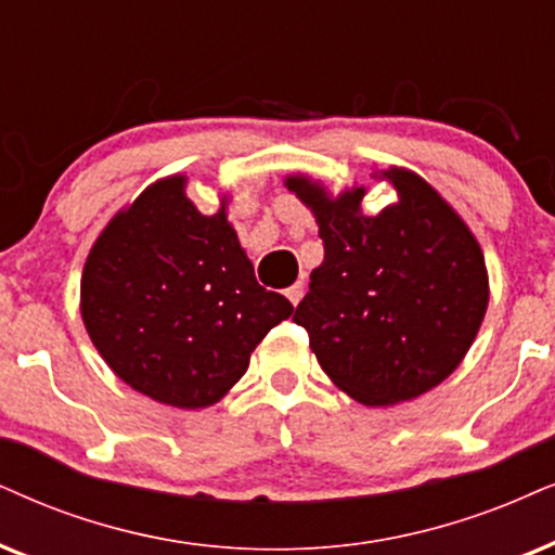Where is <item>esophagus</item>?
I'll return each instance as SVG.
<instances>
[{
	"label": "esophagus",
	"instance_id": "1",
	"mask_svg": "<svg viewBox=\"0 0 555 555\" xmlns=\"http://www.w3.org/2000/svg\"><path fill=\"white\" fill-rule=\"evenodd\" d=\"M301 294H305V286H301V284H294V286H289V289H286V297H289L294 307H297L301 301Z\"/></svg>",
	"mask_w": 555,
	"mask_h": 555
}]
</instances>
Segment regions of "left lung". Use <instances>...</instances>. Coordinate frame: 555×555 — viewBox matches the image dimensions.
<instances>
[{
  "label": "left lung",
  "instance_id": "left-lung-1",
  "mask_svg": "<svg viewBox=\"0 0 555 555\" xmlns=\"http://www.w3.org/2000/svg\"><path fill=\"white\" fill-rule=\"evenodd\" d=\"M371 179L397 192L378 215L363 212L366 186L333 196L307 173L284 179L325 245L294 322L335 387L389 406L435 389L466 359L487 314L489 273L479 241L438 189L399 166Z\"/></svg>",
  "mask_w": 555,
  "mask_h": 555
}]
</instances>
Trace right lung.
Wrapping results in <instances>:
<instances>
[{"label": "right lung", "instance_id": "obj_1", "mask_svg": "<svg viewBox=\"0 0 555 555\" xmlns=\"http://www.w3.org/2000/svg\"><path fill=\"white\" fill-rule=\"evenodd\" d=\"M186 177L153 181L107 222L81 273V320L107 366L179 410L220 402L292 301L263 289L235 228L230 194L215 215Z\"/></svg>", "mask_w": 555, "mask_h": 555}]
</instances>
